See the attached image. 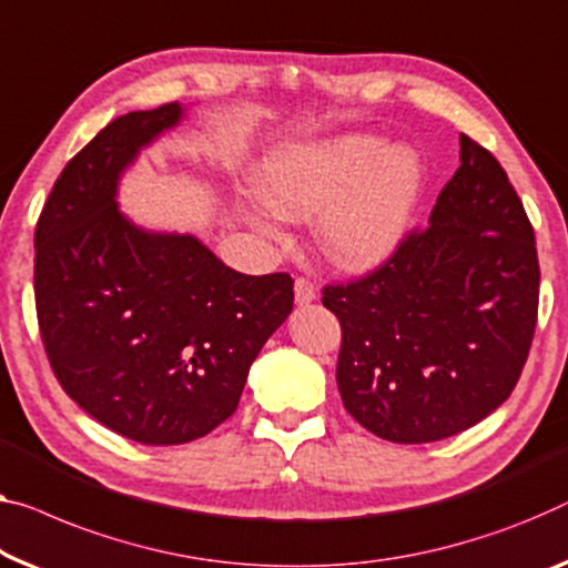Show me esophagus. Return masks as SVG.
Wrapping results in <instances>:
<instances>
[{"instance_id": "1", "label": "esophagus", "mask_w": 568, "mask_h": 568, "mask_svg": "<svg viewBox=\"0 0 568 568\" xmlns=\"http://www.w3.org/2000/svg\"><path fill=\"white\" fill-rule=\"evenodd\" d=\"M293 291H295V303H298V306H308V303L316 301V295H318L316 285H313L308 277H298L293 285Z\"/></svg>"}]
</instances>
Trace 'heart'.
I'll use <instances>...</instances> for the list:
<instances>
[{
  "mask_svg": "<svg viewBox=\"0 0 568 568\" xmlns=\"http://www.w3.org/2000/svg\"><path fill=\"white\" fill-rule=\"evenodd\" d=\"M420 163L408 148L377 138H336L273 152L257 189L275 214L318 219L316 236L326 257L346 270L385 262L408 232L418 199Z\"/></svg>",
  "mask_w": 568,
  "mask_h": 568,
  "instance_id": "1",
  "label": "heart"
}]
</instances>
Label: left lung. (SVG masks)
Wrapping results in <instances>:
<instances>
[{
    "mask_svg": "<svg viewBox=\"0 0 568 568\" xmlns=\"http://www.w3.org/2000/svg\"><path fill=\"white\" fill-rule=\"evenodd\" d=\"M426 230L377 270L324 287L342 324L344 408L395 444L442 442L510 397L538 318V252L526 209L493 152L459 138Z\"/></svg>",
    "mask_w": 568,
    "mask_h": 568,
    "instance_id": "left-lung-1",
    "label": "left lung"
}]
</instances>
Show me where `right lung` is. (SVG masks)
<instances>
[{"label": "right lung", "mask_w": 568, "mask_h": 568, "mask_svg": "<svg viewBox=\"0 0 568 568\" xmlns=\"http://www.w3.org/2000/svg\"><path fill=\"white\" fill-rule=\"evenodd\" d=\"M181 116L163 104L109 122L63 168L36 226L38 324L58 383L148 446L189 444L230 418L293 311L287 273L242 275L196 236L145 232L116 206L124 168Z\"/></svg>", "instance_id": "obj_1"}]
</instances>
